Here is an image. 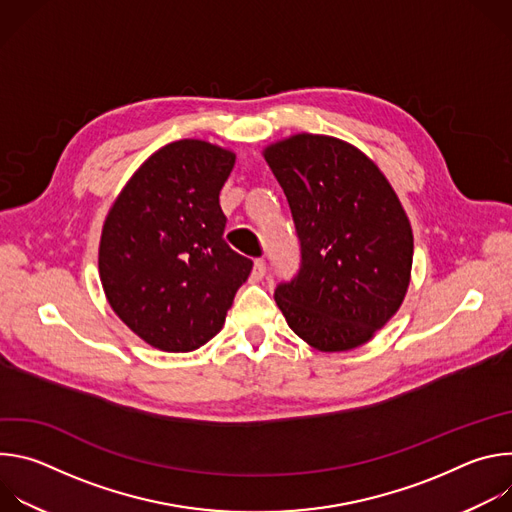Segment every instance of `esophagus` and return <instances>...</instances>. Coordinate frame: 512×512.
<instances>
[{
	"label": "esophagus",
	"mask_w": 512,
	"mask_h": 512,
	"mask_svg": "<svg viewBox=\"0 0 512 512\" xmlns=\"http://www.w3.org/2000/svg\"><path fill=\"white\" fill-rule=\"evenodd\" d=\"M265 269H267V265H265V261L263 259H255V265H253V271H251V277L255 279V281H259V279H263V275H265Z\"/></svg>",
	"instance_id": "obj_1"
}]
</instances>
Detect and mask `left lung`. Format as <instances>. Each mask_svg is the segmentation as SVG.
Masks as SVG:
<instances>
[{
	"instance_id": "1",
	"label": "left lung",
	"mask_w": 512,
	"mask_h": 512,
	"mask_svg": "<svg viewBox=\"0 0 512 512\" xmlns=\"http://www.w3.org/2000/svg\"><path fill=\"white\" fill-rule=\"evenodd\" d=\"M265 160L289 202L298 273L277 283L287 326L324 352L350 350L387 324L409 287L413 235L381 170L336 137L300 133Z\"/></svg>"
}]
</instances>
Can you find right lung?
I'll use <instances>...</instances> for the list:
<instances>
[{
	"instance_id": "obj_1",
	"label": "right lung",
	"mask_w": 512,
	"mask_h": 512,
	"mask_svg": "<svg viewBox=\"0 0 512 512\" xmlns=\"http://www.w3.org/2000/svg\"><path fill=\"white\" fill-rule=\"evenodd\" d=\"M235 154L168 143L127 182L101 235L99 273L115 314L148 344L190 352L225 324L253 261L225 241L218 202Z\"/></svg>"
}]
</instances>
